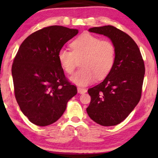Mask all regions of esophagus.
Segmentation results:
<instances>
[{"label":"esophagus","mask_w":158,"mask_h":158,"mask_svg":"<svg viewBox=\"0 0 158 158\" xmlns=\"http://www.w3.org/2000/svg\"><path fill=\"white\" fill-rule=\"evenodd\" d=\"M77 91H78V93H80V94H84L85 93L87 92V90L85 89H84V88L78 87L77 88Z\"/></svg>","instance_id":"1"}]
</instances>
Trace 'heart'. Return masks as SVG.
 Wrapping results in <instances>:
<instances>
[{
  "mask_svg": "<svg viewBox=\"0 0 158 158\" xmlns=\"http://www.w3.org/2000/svg\"><path fill=\"white\" fill-rule=\"evenodd\" d=\"M72 52L62 48L57 58L61 68L72 74L77 60H81V69L70 77V81L78 85H85L95 79L106 77L113 68L116 51L112 42L90 33H83L70 44Z\"/></svg>",
  "mask_w": 158,
  "mask_h": 158,
  "instance_id": "1",
  "label": "heart"
}]
</instances>
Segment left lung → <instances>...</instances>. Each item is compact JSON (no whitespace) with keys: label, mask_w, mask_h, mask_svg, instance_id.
<instances>
[{"label":"left lung","mask_w":158,"mask_h":158,"mask_svg":"<svg viewBox=\"0 0 158 158\" xmlns=\"http://www.w3.org/2000/svg\"><path fill=\"white\" fill-rule=\"evenodd\" d=\"M89 32L109 37L115 47V62L102 82L90 88L88 115L98 124L121 123L139 102L145 66L137 44L130 36L112 26L93 27Z\"/></svg>","instance_id":"left-lung-1"}]
</instances>
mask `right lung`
<instances>
[{
	"label": "right lung",
	"mask_w": 158,
	"mask_h": 158,
	"mask_svg": "<svg viewBox=\"0 0 158 158\" xmlns=\"http://www.w3.org/2000/svg\"><path fill=\"white\" fill-rule=\"evenodd\" d=\"M79 33L77 29L52 26L30 35L13 61L15 98L21 111L38 126L53 123L77 93L64 74L58 52Z\"/></svg>",
	"instance_id": "1"
}]
</instances>
